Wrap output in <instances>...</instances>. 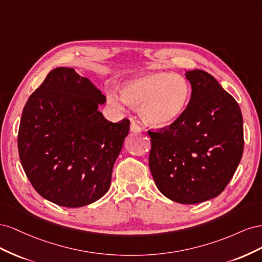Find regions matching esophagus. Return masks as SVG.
I'll use <instances>...</instances> for the list:
<instances>
[{
	"label": "esophagus",
	"instance_id": "1",
	"mask_svg": "<svg viewBox=\"0 0 262 262\" xmlns=\"http://www.w3.org/2000/svg\"><path fill=\"white\" fill-rule=\"evenodd\" d=\"M130 131L133 133H137V132H141V128L136 123V122H132L130 125Z\"/></svg>",
	"mask_w": 262,
	"mask_h": 262
}]
</instances>
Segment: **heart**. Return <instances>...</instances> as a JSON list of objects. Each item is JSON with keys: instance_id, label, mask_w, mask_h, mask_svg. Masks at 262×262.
<instances>
[{"instance_id": "b5f03b06", "label": "heart", "mask_w": 262, "mask_h": 262, "mask_svg": "<svg viewBox=\"0 0 262 262\" xmlns=\"http://www.w3.org/2000/svg\"><path fill=\"white\" fill-rule=\"evenodd\" d=\"M190 98V85L177 73L152 72L124 81L120 94L107 92V99L117 109L126 105L139 107L142 120L153 128L162 129L175 123L185 113Z\"/></svg>"}]
</instances>
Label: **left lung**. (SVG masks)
Here are the masks:
<instances>
[{
    "mask_svg": "<svg viewBox=\"0 0 262 262\" xmlns=\"http://www.w3.org/2000/svg\"><path fill=\"white\" fill-rule=\"evenodd\" d=\"M191 98L178 120L148 131V165L168 199L195 204L217 196L232 179L244 150L243 116L236 100L208 72H186Z\"/></svg>",
    "mask_w": 262,
    "mask_h": 262,
    "instance_id": "8db88e82",
    "label": "left lung"
}]
</instances>
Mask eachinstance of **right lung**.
I'll use <instances>...</instances> for the list:
<instances>
[{
  "label": "right lung",
  "mask_w": 262,
  "mask_h": 262,
  "mask_svg": "<svg viewBox=\"0 0 262 262\" xmlns=\"http://www.w3.org/2000/svg\"><path fill=\"white\" fill-rule=\"evenodd\" d=\"M106 97L72 68H57L30 95L18 130L20 163L45 199L80 208L104 195L130 121L110 122Z\"/></svg>",
  "instance_id": "obj_1"
}]
</instances>
